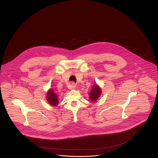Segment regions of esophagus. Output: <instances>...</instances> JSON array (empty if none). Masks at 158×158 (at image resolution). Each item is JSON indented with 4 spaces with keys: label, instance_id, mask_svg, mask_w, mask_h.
I'll return each mask as SVG.
<instances>
[{
    "label": "esophagus",
    "instance_id": "34e87169",
    "mask_svg": "<svg viewBox=\"0 0 158 158\" xmlns=\"http://www.w3.org/2000/svg\"><path fill=\"white\" fill-rule=\"evenodd\" d=\"M76 87H77V85H76V84H75V83H72L71 84V88H72V89H75L76 88Z\"/></svg>",
    "mask_w": 158,
    "mask_h": 158
}]
</instances>
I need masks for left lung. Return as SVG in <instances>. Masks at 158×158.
I'll return each mask as SVG.
<instances>
[{
	"instance_id": "left-lung-1",
	"label": "left lung",
	"mask_w": 158,
	"mask_h": 158,
	"mask_svg": "<svg viewBox=\"0 0 158 158\" xmlns=\"http://www.w3.org/2000/svg\"><path fill=\"white\" fill-rule=\"evenodd\" d=\"M101 94L102 89L100 86L97 84H94L89 92V99L90 102H96L101 95Z\"/></svg>"
}]
</instances>
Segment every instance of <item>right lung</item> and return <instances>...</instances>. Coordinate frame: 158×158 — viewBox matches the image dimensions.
Wrapping results in <instances>:
<instances>
[{"label": "right lung", "mask_w": 158, "mask_h": 158, "mask_svg": "<svg viewBox=\"0 0 158 158\" xmlns=\"http://www.w3.org/2000/svg\"><path fill=\"white\" fill-rule=\"evenodd\" d=\"M47 100L48 103L52 106H56L58 105V96L53 89L50 88L47 90Z\"/></svg>", "instance_id": "1"}]
</instances>
